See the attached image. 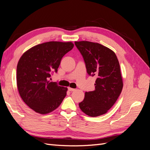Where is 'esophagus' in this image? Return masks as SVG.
I'll list each match as a JSON object with an SVG mask.
<instances>
[{
    "label": "esophagus",
    "mask_w": 150,
    "mask_h": 150,
    "mask_svg": "<svg viewBox=\"0 0 150 150\" xmlns=\"http://www.w3.org/2000/svg\"><path fill=\"white\" fill-rule=\"evenodd\" d=\"M68 90L70 91H75V89H74V88H71L69 87V88H68Z\"/></svg>",
    "instance_id": "obj_1"
}]
</instances>
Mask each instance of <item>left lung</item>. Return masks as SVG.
<instances>
[{"label": "left lung", "mask_w": 150, "mask_h": 150, "mask_svg": "<svg viewBox=\"0 0 150 150\" xmlns=\"http://www.w3.org/2000/svg\"><path fill=\"white\" fill-rule=\"evenodd\" d=\"M74 43L84 58L88 74L97 78L94 90L85 93L79 106L89 116L106 114L123 87L119 61L114 51L100 44L86 40Z\"/></svg>", "instance_id": "obj_1"}]
</instances>
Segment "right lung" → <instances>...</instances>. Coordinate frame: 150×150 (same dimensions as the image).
Returning <instances> with one entry per match:
<instances>
[{"label": "right lung", "mask_w": 150, "mask_h": 150, "mask_svg": "<svg viewBox=\"0 0 150 150\" xmlns=\"http://www.w3.org/2000/svg\"><path fill=\"white\" fill-rule=\"evenodd\" d=\"M72 42L49 41L31 47L17 66V86L23 101L35 112L46 115L55 110L66 96L67 88L51 82L61 59L73 48Z\"/></svg>", "instance_id": "1"}]
</instances>
